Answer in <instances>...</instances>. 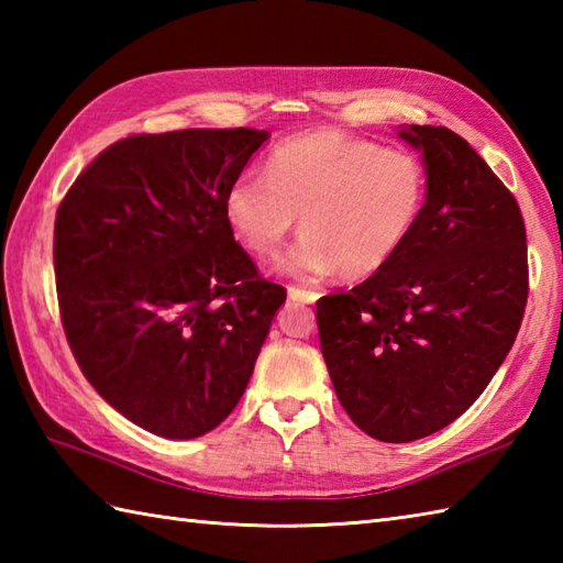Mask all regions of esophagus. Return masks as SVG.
<instances>
[{
    "mask_svg": "<svg viewBox=\"0 0 563 563\" xmlns=\"http://www.w3.org/2000/svg\"><path fill=\"white\" fill-rule=\"evenodd\" d=\"M288 295L290 300H297V302H305V305H314L319 300V292L317 290H305V288H288Z\"/></svg>",
    "mask_w": 563,
    "mask_h": 563,
    "instance_id": "1",
    "label": "esophagus"
}]
</instances>
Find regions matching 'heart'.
I'll list each match as a JSON object with an SVG mask.
<instances>
[{
	"mask_svg": "<svg viewBox=\"0 0 563 563\" xmlns=\"http://www.w3.org/2000/svg\"><path fill=\"white\" fill-rule=\"evenodd\" d=\"M423 162L341 130H314L271 152L266 176L239 174L224 194V220L251 254L271 256L297 222L302 236L275 271L314 280L341 271L365 278L399 254L421 220Z\"/></svg>",
	"mask_w": 563,
	"mask_h": 563,
	"instance_id": "1",
	"label": "heart"
}]
</instances>
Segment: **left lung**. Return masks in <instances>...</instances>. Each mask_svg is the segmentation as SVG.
Returning a JSON list of instances; mask_svg holds the SVG:
<instances>
[{
    "label": "left lung",
    "mask_w": 563,
    "mask_h": 563,
    "mask_svg": "<svg viewBox=\"0 0 563 563\" xmlns=\"http://www.w3.org/2000/svg\"><path fill=\"white\" fill-rule=\"evenodd\" d=\"M397 135L421 152V220L385 268L317 302L336 397L382 442L438 433L470 409L528 302L525 222L510 190L448 128L401 125Z\"/></svg>",
    "instance_id": "1"
}]
</instances>
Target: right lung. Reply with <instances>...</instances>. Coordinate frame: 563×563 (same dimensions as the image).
I'll use <instances>...</instances> for the list:
<instances>
[{
    "label": "right lung",
    "instance_id": "1",
    "mask_svg": "<svg viewBox=\"0 0 563 563\" xmlns=\"http://www.w3.org/2000/svg\"><path fill=\"white\" fill-rule=\"evenodd\" d=\"M268 130L190 128L103 150L59 202V314L84 377L128 421L172 440L242 399L285 302L224 220V194Z\"/></svg>",
    "mask_w": 563,
    "mask_h": 563
}]
</instances>
